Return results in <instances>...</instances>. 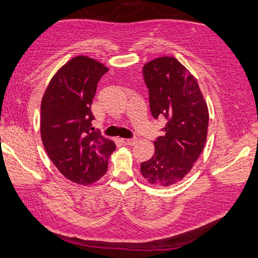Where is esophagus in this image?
<instances>
[{"label": "esophagus", "mask_w": 258, "mask_h": 258, "mask_svg": "<svg viewBox=\"0 0 258 258\" xmlns=\"http://www.w3.org/2000/svg\"><path fill=\"white\" fill-rule=\"evenodd\" d=\"M122 142H123L126 145H135L137 143V139L136 138H124V139H122Z\"/></svg>", "instance_id": "34e87169"}]
</instances>
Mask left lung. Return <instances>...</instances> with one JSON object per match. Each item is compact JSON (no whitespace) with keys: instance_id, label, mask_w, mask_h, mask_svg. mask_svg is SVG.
Instances as JSON below:
<instances>
[{"instance_id":"1","label":"left lung","mask_w":258,"mask_h":258,"mask_svg":"<svg viewBox=\"0 0 258 258\" xmlns=\"http://www.w3.org/2000/svg\"><path fill=\"white\" fill-rule=\"evenodd\" d=\"M143 75L152 115L164 117L167 124L154 142V155L141 164V172L150 184L168 187L188 174L204 150L208 106L197 79L174 57L146 62Z\"/></svg>"}]
</instances>
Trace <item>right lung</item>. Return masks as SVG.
I'll list each match as a JSON object with an SVG mask.
<instances>
[{
	"instance_id": "1",
	"label": "right lung",
	"mask_w": 258,
	"mask_h": 258,
	"mask_svg": "<svg viewBox=\"0 0 258 258\" xmlns=\"http://www.w3.org/2000/svg\"><path fill=\"white\" fill-rule=\"evenodd\" d=\"M107 71L90 57L72 58L53 75L42 98L40 132L46 154L62 176L80 185L106 174L116 149L91 124L92 99Z\"/></svg>"
}]
</instances>
